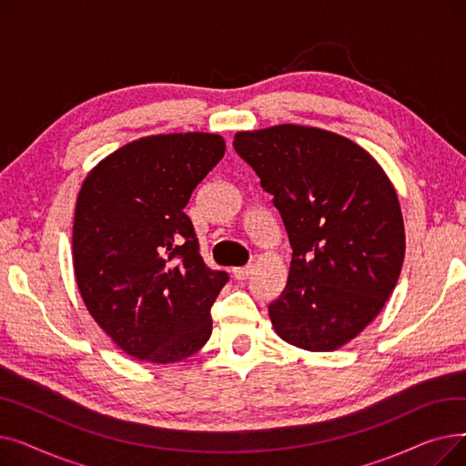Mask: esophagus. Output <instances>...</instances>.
Instances as JSON below:
<instances>
[{
    "label": "esophagus",
    "mask_w": 466,
    "mask_h": 466,
    "mask_svg": "<svg viewBox=\"0 0 466 466\" xmlns=\"http://www.w3.org/2000/svg\"><path fill=\"white\" fill-rule=\"evenodd\" d=\"M253 274V266H243V268H234L232 276L236 279H248Z\"/></svg>",
    "instance_id": "1"
}]
</instances>
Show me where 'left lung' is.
<instances>
[{"label": "left lung", "mask_w": 466, "mask_h": 466, "mask_svg": "<svg viewBox=\"0 0 466 466\" xmlns=\"http://www.w3.org/2000/svg\"><path fill=\"white\" fill-rule=\"evenodd\" d=\"M234 149L274 196L292 248L287 285L268 306L274 330L306 351H334L369 327L406 253L397 190L350 137L315 127L236 132Z\"/></svg>", "instance_id": "left-lung-1"}]
</instances>
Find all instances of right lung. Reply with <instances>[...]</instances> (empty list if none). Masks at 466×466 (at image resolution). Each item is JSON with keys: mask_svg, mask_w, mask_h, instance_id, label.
Segmentation results:
<instances>
[{"mask_svg": "<svg viewBox=\"0 0 466 466\" xmlns=\"http://www.w3.org/2000/svg\"><path fill=\"white\" fill-rule=\"evenodd\" d=\"M223 136L158 134L127 143L83 181L73 217V270L92 319L134 359L167 364L211 336L228 281L198 253L183 211L225 157Z\"/></svg>", "mask_w": 466, "mask_h": 466, "instance_id": "1", "label": "right lung"}]
</instances>
